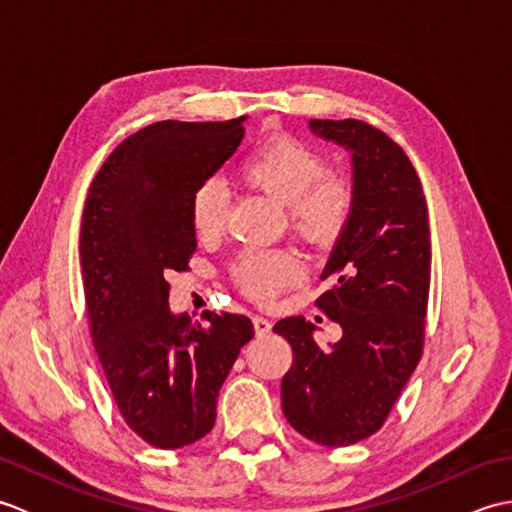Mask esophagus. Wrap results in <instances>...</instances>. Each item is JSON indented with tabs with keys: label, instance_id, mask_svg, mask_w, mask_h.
<instances>
[{
	"label": "esophagus",
	"instance_id": "34e87169",
	"mask_svg": "<svg viewBox=\"0 0 512 512\" xmlns=\"http://www.w3.org/2000/svg\"><path fill=\"white\" fill-rule=\"evenodd\" d=\"M253 325H255L257 336H264V334L270 332V328H273V323H270V321L264 319V317H253Z\"/></svg>",
	"mask_w": 512,
	"mask_h": 512
}]
</instances>
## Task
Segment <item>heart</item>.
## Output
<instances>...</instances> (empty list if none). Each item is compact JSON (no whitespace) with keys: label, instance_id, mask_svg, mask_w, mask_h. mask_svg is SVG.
Wrapping results in <instances>:
<instances>
[{"label":"heart","instance_id":"heart-1","mask_svg":"<svg viewBox=\"0 0 512 512\" xmlns=\"http://www.w3.org/2000/svg\"><path fill=\"white\" fill-rule=\"evenodd\" d=\"M239 178L250 189L286 204L292 231L314 246H328L350 220L354 193L345 178L328 171V160L295 136H277L242 160ZM193 228L202 237L222 231L226 189L220 180H202L189 200ZM301 277L297 257L286 250H244L233 264V279L248 297L270 301Z\"/></svg>","mask_w":512,"mask_h":512}]
</instances>
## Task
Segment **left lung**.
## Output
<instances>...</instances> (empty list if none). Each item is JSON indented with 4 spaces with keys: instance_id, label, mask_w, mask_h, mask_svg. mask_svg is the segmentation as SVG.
<instances>
[{
    "instance_id": "left-lung-1",
    "label": "left lung",
    "mask_w": 512,
    "mask_h": 512,
    "mask_svg": "<svg viewBox=\"0 0 512 512\" xmlns=\"http://www.w3.org/2000/svg\"><path fill=\"white\" fill-rule=\"evenodd\" d=\"M352 154L354 206L321 273L319 310L341 325L328 350L303 317L275 323L292 347L281 407L301 436L350 447L387 420L422 356L431 279L429 209L407 154L356 118L310 121Z\"/></svg>"
}]
</instances>
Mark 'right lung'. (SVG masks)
<instances>
[{
    "label": "right lung",
    "mask_w": 512,
    "mask_h": 512,
    "mask_svg": "<svg viewBox=\"0 0 512 512\" xmlns=\"http://www.w3.org/2000/svg\"><path fill=\"white\" fill-rule=\"evenodd\" d=\"M244 121H160L125 138L90 184L81 268L92 343L129 429L180 449L215 424L217 394L253 339L244 314L169 310V270L195 250L193 189L235 154Z\"/></svg>",
    "instance_id": "right-lung-1"
}]
</instances>
